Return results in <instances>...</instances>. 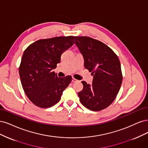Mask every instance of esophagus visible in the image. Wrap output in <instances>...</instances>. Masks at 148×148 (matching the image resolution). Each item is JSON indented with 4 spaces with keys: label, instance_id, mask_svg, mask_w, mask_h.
Here are the masks:
<instances>
[{
    "label": "esophagus",
    "instance_id": "34e87169",
    "mask_svg": "<svg viewBox=\"0 0 148 148\" xmlns=\"http://www.w3.org/2000/svg\"><path fill=\"white\" fill-rule=\"evenodd\" d=\"M77 79H75L74 78H73V79H72V82H77Z\"/></svg>",
    "mask_w": 148,
    "mask_h": 148
}]
</instances>
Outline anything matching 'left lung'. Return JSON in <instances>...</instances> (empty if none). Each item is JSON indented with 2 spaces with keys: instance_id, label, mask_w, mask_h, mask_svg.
<instances>
[{
  "instance_id": "8db88e82",
  "label": "left lung",
  "mask_w": 148,
  "mask_h": 148,
  "mask_svg": "<svg viewBox=\"0 0 148 148\" xmlns=\"http://www.w3.org/2000/svg\"><path fill=\"white\" fill-rule=\"evenodd\" d=\"M75 45L84 60V67L93 75L92 84L82 81L78 93L83 105L93 111H101L114 101L122 82L121 63L106 44L89 37H74Z\"/></svg>"
}]
</instances>
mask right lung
Wrapping results in <instances>:
<instances>
[{
  "label": "right lung",
  "mask_w": 148,
  "mask_h": 148,
  "mask_svg": "<svg viewBox=\"0 0 148 148\" xmlns=\"http://www.w3.org/2000/svg\"><path fill=\"white\" fill-rule=\"evenodd\" d=\"M74 36L39 40L25 50L19 68L23 88L36 106L47 108L55 105L72 77H58L53 69L60 63L62 53L74 44Z\"/></svg>",
  "instance_id": "obj_1"
}]
</instances>
